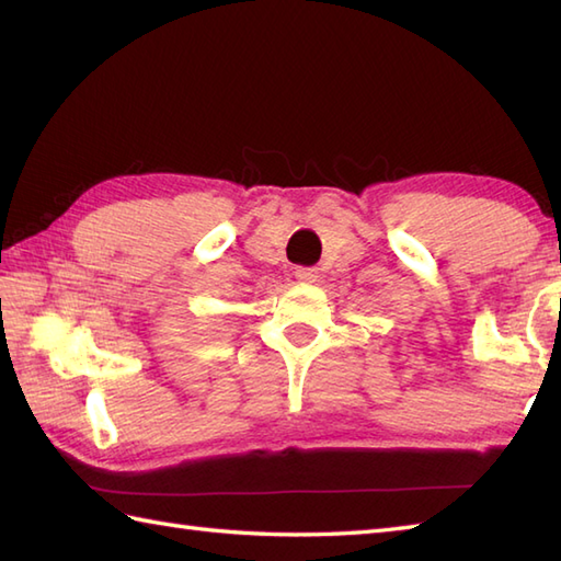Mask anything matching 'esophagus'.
Here are the masks:
<instances>
[{"label":"esophagus","mask_w":561,"mask_h":561,"mask_svg":"<svg viewBox=\"0 0 561 561\" xmlns=\"http://www.w3.org/2000/svg\"><path fill=\"white\" fill-rule=\"evenodd\" d=\"M296 279L304 284H313V282H318V270L316 267H296Z\"/></svg>","instance_id":"esophagus-1"}]
</instances>
